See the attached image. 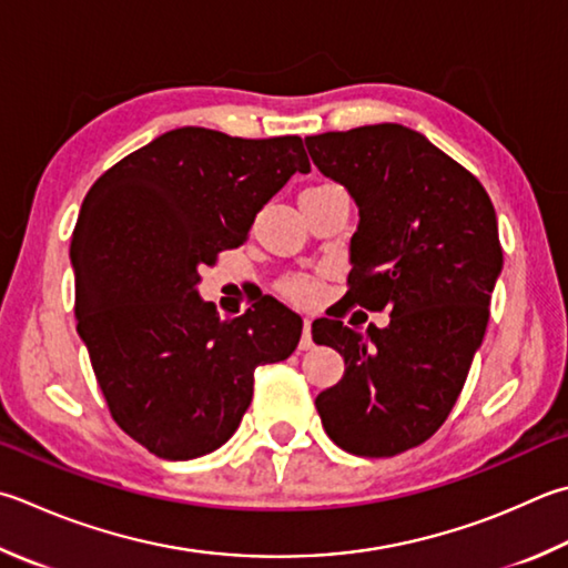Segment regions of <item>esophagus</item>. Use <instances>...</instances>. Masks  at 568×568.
I'll use <instances>...</instances> for the list:
<instances>
[{
  "mask_svg": "<svg viewBox=\"0 0 568 568\" xmlns=\"http://www.w3.org/2000/svg\"><path fill=\"white\" fill-rule=\"evenodd\" d=\"M308 348H314L312 318H304V331H302V341H298V351H308Z\"/></svg>",
  "mask_w": 568,
  "mask_h": 568,
  "instance_id": "obj_1",
  "label": "esophagus"
}]
</instances>
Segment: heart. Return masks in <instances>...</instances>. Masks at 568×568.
I'll use <instances>...</instances> for the list:
<instances>
[{
	"mask_svg": "<svg viewBox=\"0 0 568 568\" xmlns=\"http://www.w3.org/2000/svg\"><path fill=\"white\" fill-rule=\"evenodd\" d=\"M282 288L288 298H294V302H298V304H308L318 296V284L302 274L288 276V280L282 284Z\"/></svg>",
	"mask_w": 568,
	"mask_h": 568,
	"instance_id": "heart-1",
	"label": "heart"
}]
</instances>
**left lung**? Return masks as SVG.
Segmentation results:
<instances>
[{
    "mask_svg": "<svg viewBox=\"0 0 568 568\" xmlns=\"http://www.w3.org/2000/svg\"><path fill=\"white\" fill-rule=\"evenodd\" d=\"M306 148L358 205L346 304L390 312L366 336L314 321L316 344L346 363L316 410L341 450L400 455L447 420L483 346L501 272L495 207L469 170L398 123L308 135Z\"/></svg>",
    "mask_w": 568,
    "mask_h": 568,
    "instance_id": "8db88e82",
    "label": "left lung"
}]
</instances>
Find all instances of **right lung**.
<instances>
[{
  "label": "right lung",
  "mask_w": 568,
  "mask_h": 568,
  "mask_svg": "<svg viewBox=\"0 0 568 568\" xmlns=\"http://www.w3.org/2000/svg\"><path fill=\"white\" fill-rule=\"evenodd\" d=\"M298 135L175 128L95 180L71 237L77 331L113 420L163 459L217 450L252 403L254 368L284 361L302 318L264 296L220 318L200 266L240 247L266 202L308 173Z\"/></svg>",
  "instance_id": "add662e5"
}]
</instances>
